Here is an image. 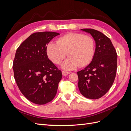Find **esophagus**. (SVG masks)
<instances>
[{
	"mask_svg": "<svg viewBox=\"0 0 131 131\" xmlns=\"http://www.w3.org/2000/svg\"><path fill=\"white\" fill-rule=\"evenodd\" d=\"M62 75H63V76H66V75H68L70 73L68 72H66V71H62Z\"/></svg>",
	"mask_w": 131,
	"mask_h": 131,
	"instance_id": "obj_1",
	"label": "esophagus"
}]
</instances>
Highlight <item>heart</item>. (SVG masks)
<instances>
[{
    "label": "heart",
    "instance_id": "obj_1",
    "mask_svg": "<svg viewBox=\"0 0 131 131\" xmlns=\"http://www.w3.org/2000/svg\"><path fill=\"white\" fill-rule=\"evenodd\" d=\"M57 43L49 42L46 53L53 63L59 64L66 56L69 57L62 64L66 70H73L79 66L84 67L92 61L95 53V42L89 35L82 33H69L58 38Z\"/></svg>",
    "mask_w": 131,
    "mask_h": 131
}]
</instances>
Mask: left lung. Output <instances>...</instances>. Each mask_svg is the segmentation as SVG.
<instances>
[{"mask_svg": "<svg viewBox=\"0 0 131 131\" xmlns=\"http://www.w3.org/2000/svg\"><path fill=\"white\" fill-rule=\"evenodd\" d=\"M90 33L96 41L93 58L84 69L78 72L80 93L92 100L98 99L109 90L117 70V53L110 39L93 29H81Z\"/></svg>", "mask_w": 131, "mask_h": 131, "instance_id": "left-lung-1", "label": "left lung"}]
</instances>
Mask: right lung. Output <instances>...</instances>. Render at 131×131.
Segmentation results:
<instances>
[{"mask_svg": "<svg viewBox=\"0 0 131 131\" xmlns=\"http://www.w3.org/2000/svg\"><path fill=\"white\" fill-rule=\"evenodd\" d=\"M59 33L36 32L19 46L13 62L14 78L27 99L42 105L52 101L57 93L62 72L48 58L46 46Z\"/></svg>", "mask_w": 131, "mask_h": 131, "instance_id": "obj_1", "label": "right lung"}]
</instances>
